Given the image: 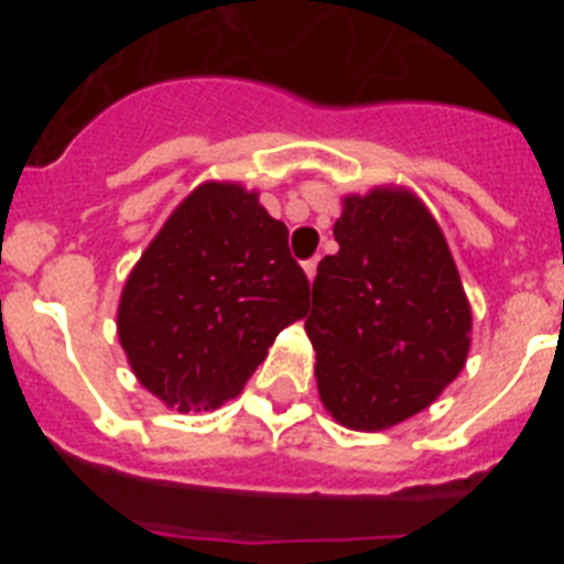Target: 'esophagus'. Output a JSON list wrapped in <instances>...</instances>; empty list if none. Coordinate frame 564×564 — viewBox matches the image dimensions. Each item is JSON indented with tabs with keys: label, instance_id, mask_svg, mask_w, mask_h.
I'll use <instances>...</instances> for the list:
<instances>
[{
	"label": "esophagus",
	"instance_id": "esophagus-1",
	"mask_svg": "<svg viewBox=\"0 0 564 564\" xmlns=\"http://www.w3.org/2000/svg\"><path fill=\"white\" fill-rule=\"evenodd\" d=\"M316 268H318V259H307L305 262V273H307V279H316Z\"/></svg>",
	"mask_w": 564,
	"mask_h": 564
}]
</instances>
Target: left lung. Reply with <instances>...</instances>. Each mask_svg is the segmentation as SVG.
<instances>
[{
  "label": "left lung",
  "instance_id": "8db88e82",
  "mask_svg": "<svg viewBox=\"0 0 564 564\" xmlns=\"http://www.w3.org/2000/svg\"><path fill=\"white\" fill-rule=\"evenodd\" d=\"M338 253L318 262L305 322L333 421L381 432L437 401L466 367L471 305L441 226L406 186L341 197Z\"/></svg>",
  "mask_w": 564,
  "mask_h": 564
}]
</instances>
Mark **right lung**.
I'll return each mask as SVG.
<instances>
[{"instance_id": "obj_1", "label": "right lung", "mask_w": 564, "mask_h": 564, "mask_svg": "<svg viewBox=\"0 0 564 564\" xmlns=\"http://www.w3.org/2000/svg\"><path fill=\"white\" fill-rule=\"evenodd\" d=\"M307 296L285 223L259 192L206 181L134 262L115 325L134 378L158 401L217 410L242 392L279 330L305 318Z\"/></svg>"}]
</instances>
